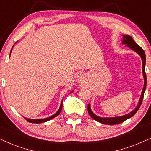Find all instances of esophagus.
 <instances>
[{
    "instance_id": "1",
    "label": "esophagus",
    "mask_w": 151,
    "mask_h": 151,
    "mask_svg": "<svg viewBox=\"0 0 151 151\" xmlns=\"http://www.w3.org/2000/svg\"><path fill=\"white\" fill-rule=\"evenodd\" d=\"M82 79H83V78H82L81 76H79V79H78V81H79L80 82V81H82Z\"/></svg>"
}]
</instances>
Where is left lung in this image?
<instances>
[{
	"label": "left lung",
	"instance_id": "left-lung-1",
	"mask_svg": "<svg viewBox=\"0 0 151 151\" xmlns=\"http://www.w3.org/2000/svg\"><path fill=\"white\" fill-rule=\"evenodd\" d=\"M123 40L122 43L123 45H126L127 47H129V48L133 49L135 52H137L139 56H141L142 60V71H143V76H144V88H143L142 92V95H141L140 98H139V102L137 104V107L134 109L132 111H131L130 113L126 114V115H124L122 116H118V117H114V118H102V117H99V116H96L95 114H94L92 112V111L91 109V107H90V104L88 105V112L89 115L91 116V117L93 118V119L95 120V121L100 122V123L104 124V125H116V124H119L124 122L125 121H126L127 119L128 118L132 117L135 114L137 113V111L139 110V107H140L141 104L142 103V100L143 98H144V92L145 90H146V72H145V65H146V54H145L144 51L143 50V49L141 47L137 45V44L135 42L133 38L129 35H123Z\"/></svg>",
	"mask_w": 151,
	"mask_h": 151
}]
</instances>
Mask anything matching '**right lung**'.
Wrapping results in <instances>:
<instances>
[{
	"instance_id": "add662e5",
	"label": "right lung",
	"mask_w": 151,
	"mask_h": 151,
	"mask_svg": "<svg viewBox=\"0 0 151 151\" xmlns=\"http://www.w3.org/2000/svg\"><path fill=\"white\" fill-rule=\"evenodd\" d=\"M13 47H14V46H13ZM13 47H12V48H13ZM11 51H12V50H11ZM11 51H10V53H11ZM72 93V91L70 93ZM63 100H62L61 104H60V108H59V109L58 110V111H57L55 114H53V116H50V117L47 118H43V119H30V118H24L28 122H29V123H44V122L50 121V120L53 119V118L56 117L57 116H58L59 114H60V111H61L62 107H63Z\"/></svg>"
}]
</instances>
